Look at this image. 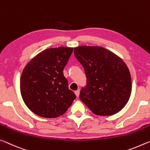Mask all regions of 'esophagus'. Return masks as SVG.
Segmentation results:
<instances>
[{
  "label": "esophagus",
  "mask_w": 150,
  "mask_h": 150,
  "mask_svg": "<svg viewBox=\"0 0 150 150\" xmlns=\"http://www.w3.org/2000/svg\"><path fill=\"white\" fill-rule=\"evenodd\" d=\"M74 93H75V94H76V96L77 97L79 96V95H80V91H79V90H76V91H75Z\"/></svg>",
  "instance_id": "1"
}]
</instances>
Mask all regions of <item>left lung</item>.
<instances>
[{"label":"left lung","instance_id":"obj_1","mask_svg":"<svg viewBox=\"0 0 150 150\" xmlns=\"http://www.w3.org/2000/svg\"><path fill=\"white\" fill-rule=\"evenodd\" d=\"M74 54L87 78L86 86L80 90L81 101L98 116H112L120 112L132 92L131 76L126 63L101 46H78Z\"/></svg>","mask_w":150,"mask_h":150}]
</instances>
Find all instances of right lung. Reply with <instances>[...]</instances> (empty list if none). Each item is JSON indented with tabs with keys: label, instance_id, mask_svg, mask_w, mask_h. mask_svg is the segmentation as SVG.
I'll use <instances>...</instances> for the list:
<instances>
[{
	"label": "right lung",
	"instance_id": "right-lung-1",
	"mask_svg": "<svg viewBox=\"0 0 150 150\" xmlns=\"http://www.w3.org/2000/svg\"><path fill=\"white\" fill-rule=\"evenodd\" d=\"M72 52L73 48L64 46L48 48L24 67L20 82L21 96L35 114L46 118L59 117L76 99L63 74Z\"/></svg>",
	"mask_w": 150,
	"mask_h": 150
}]
</instances>
